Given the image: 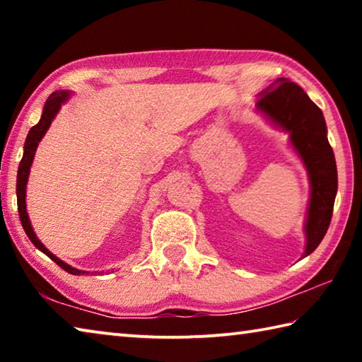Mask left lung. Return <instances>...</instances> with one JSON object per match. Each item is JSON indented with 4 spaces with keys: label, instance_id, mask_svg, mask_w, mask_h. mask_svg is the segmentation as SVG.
<instances>
[{
    "label": "left lung",
    "instance_id": "8db88e82",
    "mask_svg": "<svg viewBox=\"0 0 362 362\" xmlns=\"http://www.w3.org/2000/svg\"><path fill=\"white\" fill-rule=\"evenodd\" d=\"M257 108L291 134V142L308 169L311 198L306 218L303 257L320 246L332 218L337 194L335 156L327 140V127L320 107L298 84L279 78L262 93Z\"/></svg>",
    "mask_w": 362,
    "mask_h": 362
}]
</instances>
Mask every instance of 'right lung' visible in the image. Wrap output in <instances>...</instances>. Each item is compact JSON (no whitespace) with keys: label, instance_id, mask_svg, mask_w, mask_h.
Instances as JSON below:
<instances>
[{"label":"right lung","instance_id":"add662e5","mask_svg":"<svg viewBox=\"0 0 362 362\" xmlns=\"http://www.w3.org/2000/svg\"><path fill=\"white\" fill-rule=\"evenodd\" d=\"M66 99H69V93H66V90H57V93H52L51 95H49L46 103H45V108H42V115H41L40 122L28 131L25 146H23L25 150H23L22 161L19 164V173H17V206H19V216H21L22 226L28 235L30 241H32L35 246L41 250V252H45L49 259H52L54 262H56L60 268H64L65 272H69L70 274H84L86 272H81V269H76L70 265H66L65 262L57 259L56 255L49 252V250L42 246L41 241L35 235L32 223H30V218L27 214V204H25V187H27V180H28V174H30V166H32V163H33L36 146H38L40 140L49 129V126H51L54 116L57 115L59 108L62 107V103Z\"/></svg>","mask_w":362,"mask_h":362}]
</instances>
